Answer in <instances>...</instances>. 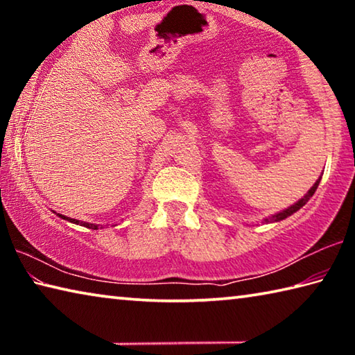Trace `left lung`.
<instances>
[{"instance_id": "8db88e82", "label": "left lung", "mask_w": 355, "mask_h": 355, "mask_svg": "<svg viewBox=\"0 0 355 355\" xmlns=\"http://www.w3.org/2000/svg\"><path fill=\"white\" fill-rule=\"evenodd\" d=\"M320 182H321V178H318V182L313 184V186H311V189L307 192V194H305L304 197H302V199H300L297 203H294V205L293 207H290V208H286L285 209V211H282V213H279V214H275V216H272V218L271 219H266V222H272V220H275V222H277V220H282V219H285V218H288V216H291L293 213H296L297 211V209H300V208H302L304 205H305V203H307L310 199H311V197H313V194H315V191L318 189V184H320Z\"/></svg>"}]
</instances>
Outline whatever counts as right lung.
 <instances>
[{
  "label": "right lung",
  "mask_w": 355,
  "mask_h": 355,
  "mask_svg": "<svg viewBox=\"0 0 355 355\" xmlns=\"http://www.w3.org/2000/svg\"><path fill=\"white\" fill-rule=\"evenodd\" d=\"M59 218H62V219H67V220H70V222H73V224H81V225H84V227H87V228H92V230H97V228H98V225L89 224V222H80V220H76V219H70V218H65V216H62V214H59Z\"/></svg>",
  "instance_id": "add662e5"
}]
</instances>
